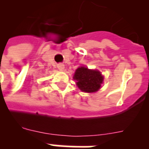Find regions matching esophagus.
I'll return each instance as SVG.
<instances>
[{"label": "esophagus", "mask_w": 149, "mask_h": 149, "mask_svg": "<svg viewBox=\"0 0 149 149\" xmlns=\"http://www.w3.org/2000/svg\"><path fill=\"white\" fill-rule=\"evenodd\" d=\"M57 68H58V70H59L60 71H63L65 67H64V65L63 64H58L57 65Z\"/></svg>", "instance_id": "34e87169"}]
</instances>
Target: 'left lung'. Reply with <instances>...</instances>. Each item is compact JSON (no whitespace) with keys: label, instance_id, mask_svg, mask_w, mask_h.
Wrapping results in <instances>:
<instances>
[{"label":"left lung","instance_id":"8db88e82","mask_svg":"<svg viewBox=\"0 0 149 149\" xmlns=\"http://www.w3.org/2000/svg\"><path fill=\"white\" fill-rule=\"evenodd\" d=\"M73 79L77 80L76 84L80 91L93 93L99 91L103 84L104 77L98 70H89L88 68L80 66L76 70Z\"/></svg>","mask_w":149,"mask_h":149}]
</instances>
